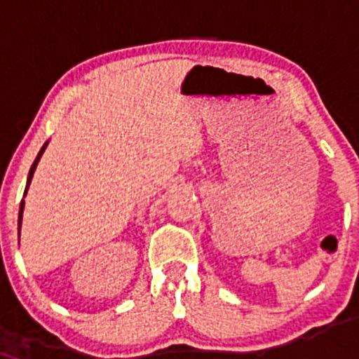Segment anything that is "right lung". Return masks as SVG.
Masks as SVG:
<instances>
[{"label":"right lung","instance_id":"add662e5","mask_svg":"<svg viewBox=\"0 0 359 359\" xmlns=\"http://www.w3.org/2000/svg\"><path fill=\"white\" fill-rule=\"evenodd\" d=\"M45 147H47V143H45V145L42 147V150H40V151H39V155H36V158H35L34 165H32V168H30V174H28V180H27V189H25V196H27V191H28V185H30V182H32V177H34V172H35V168H36V165H39V162H40V156H42V154H43V150H45ZM23 208H25V201H22V204H20L18 228H20V226H22V216H23Z\"/></svg>","mask_w":359,"mask_h":359}]
</instances>
